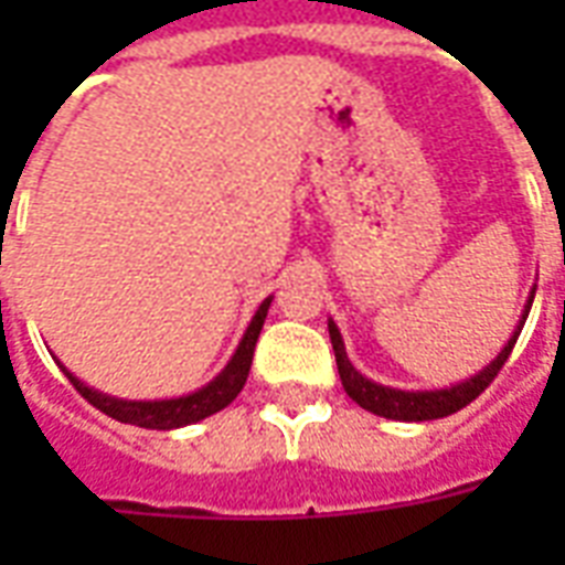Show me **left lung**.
Segmentation results:
<instances>
[{
	"label": "left lung",
	"instance_id": "1",
	"mask_svg": "<svg viewBox=\"0 0 565 565\" xmlns=\"http://www.w3.org/2000/svg\"><path fill=\"white\" fill-rule=\"evenodd\" d=\"M535 299V287L526 296V306L521 311V320H518V327L509 335V342L502 344V351H499L490 363H487L481 372H475L472 379H462L457 384H450V387H436V391H403V387H391V384H379V381L366 379L363 372H356V366L348 360V351H344V339L339 327H335V320H327V330H330V342L332 351H335V366H339V379H342L344 393L354 399L360 408H366L372 415L387 417V420H403V424H420V420H438V417H448L454 412H460L466 405L472 403L475 396H481L484 387L490 381L497 379V372L505 366V360H509L511 348L518 342V335H521L523 323H526V315H530V308H533Z\"/></svg>",
	"mask_w": 565,
	"mask_h": 565
}]
</instances>
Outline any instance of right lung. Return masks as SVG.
Here are the masks:
<instances>
[{
    "label": "right lung",
    "instance_id": "obj_1",
    "mask_svg": "<svg viewBox=\"0 0 565 565\" xmlns=\"http://www.w3.org/2000/svg\"><path fill=\"white\" fill-rule=\"evenodd\" d=\"M271 306V296H266L259 308L254 311V318L247 323L245 335H242V342L233 351V356L226 360V366L209 381V384H202L199 391L184 393V396H172V399H124V396H111V393H103L90 387V384H84V381L75 375V372H68L60 360H56V366L66 372V379L75 384V391L87 399L90 405H96L99 412H105L108 417H115L120 424H132L141 426V429H181V426L199 424V420H205V417L217 415L221 408L233 403L235 396L242 393L247 381V372H250V360H254V348H257L259 330H263V320L269 315Z\"/></svg>",
    "mask_w": 565,
    "mask_h": 565
}]
</instances>
